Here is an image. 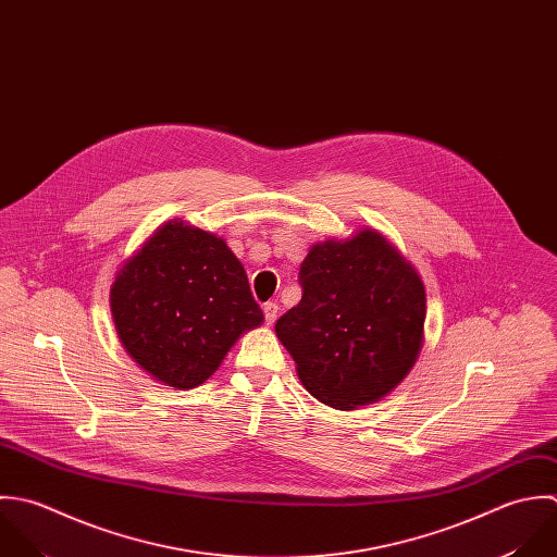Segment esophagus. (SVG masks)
<instances>
[{"label": "esophagus", "mask_w": 557, "mask_h": 557, "mask_svg": "<svg viewBox=\"0 0 557 557\" xmlns=\"http://www.w3.org/2000/svg\"><path fill=\"white\" fill-rule=\"evenodd\" d=\"M263 315H265V322L268 324H274L276 315H278V305L276 302H265L263 305Z\"/></svg>", "instance_id": "1"}]
</instances>
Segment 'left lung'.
Segmentation results:
<instances>
[{
    "mask_svg": "<svg viewBox=\"0 0 557 557\" xmlns=\"http://www.w3.org/2000/svg\"><path fill=\"white\" fill-rule=\"evenodd\" d=\"M298 283L302 298L278 318L276 337L313 397L352 410L404 380L423 344L425 289L380 233L313 246Z\"/></svg>",
    "mask_w": 557,
    "mask_h": 557,
    "instance_id": "left-lung-1",
    "label": "left lung"
}]
</instances>
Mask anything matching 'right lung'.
Returning <instances> with one entry per match:
<instances>
[{"instance_id":"right-lung-1","label":"right lung","mask_w":557,"mask_h":557,"mask_svg":"<svg viewBox=\"0 0 557 557\" xmlns=\"http://www.w3.org/2000/svg\"><path fill=\"white\" fill-rule=\"evenodd\" d=\"M110 305L127 355L175 388L202 384L237 337L263 322L224 239L182 220L160 226L121 268Z\"/></svg>"}]
</instances>
